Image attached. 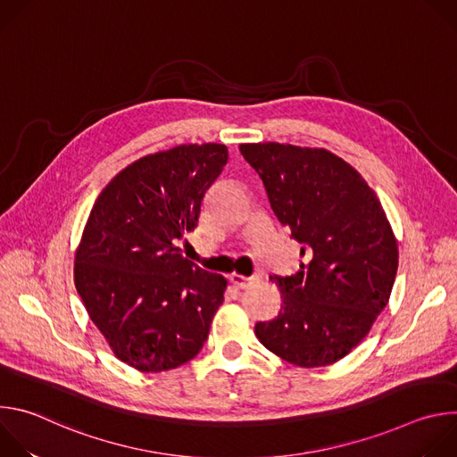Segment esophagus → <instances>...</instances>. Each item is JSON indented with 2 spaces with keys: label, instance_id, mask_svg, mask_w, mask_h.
Listing matches in <instances>:
<instances>
[{
  "label": "esophagus",
  "instance_id": "obj_1",
  "mask_svg": "<svg viewBox=\"0 0 457 457\" xmlns=\"http://www.w3.org/2000/svg\"><path fill=\"white\" fill-rule=\"evenodd\" d=\"M229 282L237 287V289H247L249 286H253V284H256L258 282V277H242V275H237V273H233L231 277H229Z\"/></svg>",
  "mask_w": 457,
  "mask_h": 457
}]
</instances>
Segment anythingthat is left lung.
<instances>
[{
    "instance_id": "obj_1",
    "label": "left lung",
    "mask_w": 457,
    "mask_h": 457,
    "mask_svg": "<svg viewBox=\"0 0 457 457\" xmlns=\"http://www.w3.org/2000/svg\"><path fill=\"white\" fill-rule=\"evenodd\" d=\"M270 204L302 244L307 262L270 277L282 293L278 316L254 325L266 349L298 367L347 356L388 303L398 240L374 189L342 157L280 143L240 145Z\"/></svg>"
}]
</instances>
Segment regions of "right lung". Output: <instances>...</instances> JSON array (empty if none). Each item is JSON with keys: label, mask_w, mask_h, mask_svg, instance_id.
Returning a JSON list of instances; mask_svg holds the SVG:
<instances>
[{"label": "right lung", "mask_w": 457, "mask_h": 457, "mask_svg": "<svg viewBox=\"0 0 457 457\" xmlns=\"http://www.w3.org/2000/svg\"><path fill=\"white\" fill-rule=\"evenodd\" d=\"M224 145H180L120 170L99 193L76 251L74 282L113 354L141 372L199 354L228 280L182 256Z\"/></svg>", "instance_id": "obj_1"}]
</instances>
